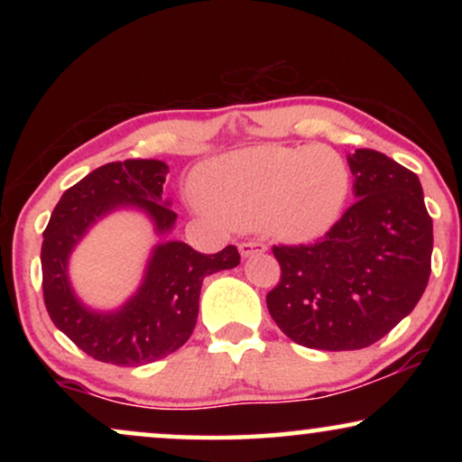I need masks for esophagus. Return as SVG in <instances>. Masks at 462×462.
<instances>
[{"instance_id": "obj_1", "label": "esophagus", "mask_w": 462, "mask_h": 462, "mask_svg": "<svg viewBox=\"0 0 462 462\" xmlns=\"http://www.w3.org/2000/svg\"><path fill=\"white\" fill-rule=\"evenodd\" d=\"M267 250V244L263 242H242L239 244V254L244 258H248L252 254H261V252Z\"/></svg>"}]
</instances>
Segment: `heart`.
<instances>
[{
  "mask_svg": "<svg viewBox=\"0 0 462 462\" xmlns=\"http://www.w3.org/2000/svg\"><path fill=\"white\" fill-rule=\"evenodd\" d=\"M195 185L201 201L231 223L264 225L288 242H311L338 223L351 174L324 144H258L208 160Z\"/></svg>",
  "mask_w": 462,
  "mask_h": 462,
  "instance_id": "b5f03b06",
  "label": "heart"
}]
</instances>
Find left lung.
<instances>
[{
	"mask_svg": "<svg viewBox=\"0 0 462 462\" xmlns=\"http://www.w3.org/2000/svg\"><path fill=\"white\" fill-rule=\"evenodd\" d=\"M356 204L315 244L273 245L271 318L309 349L353 351L389 334L431 275L433 220L419 176L372 149L349 155Z\"/></svg>",
	"mask_w": 462,
	"mask_h": 462,
	"instance_id": "8db88e82",
	"label": "left lung"
}]
</instances>
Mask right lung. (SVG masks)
<instances>
[{"mask_svg":"<svg viewBox=\"0 0 462 462\" xmlns=\"http://www.w3.org/2000/svg\"><path fill=\"white\" fill-rule=\"evenodd\" d=\"M168 166L160 160L105 163L67 189L42 244V286L50 319L81 351L113 365H144L180 349L191 337L206 275L239 264L236 245L201 254L182 242L155 245L138 292L122 309L98 313L75 299L69 254L86 231L116 208H138L155 231H172L176 212L162 199Z\"/></svg>","mask_w":462,"mask_h":462,"instance_id":"add662e5","label":"right lung"}]
</instances>
